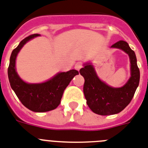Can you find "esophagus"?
Segmentation results:
<instances>
[{
	"mask_svg": "<svg viewBox=\"0 0 148 148\" xmlns=\"http://www.w3.org/2000/svg\"><path fill=\"white\" fill-rule=\"evenodd\" d=\"M83 68V63H81V62H77V63L75 64V66H74V68L77 71H79L80 68Z\"/></svg>",
	"mask_w": 148,
	"mask_h": 148,
	"instance_id": "esophagus-1",
	"label": "esophagus"
}]
</instances>
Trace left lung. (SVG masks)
<instances>
[{
  "mask_svg": "<svg viewBox=\"0 0 148 148\" xmlns=\"http://www.w3.org/2000/svg\"><path fill=\"white\" fill-rule=\"evenodd\" d=\"M111 47L122 49L130 58L131 77L122 87L113 88L106 84L98 78L94 68L90 64H86L80 70L85 80L84 93L86 104L94 113L101 116L113 115L122 111L132 101L140 80L136 55L128 43L120 40Z\"/></svg>",
  "mask_w": 148,
  "mask_h": 148,
  "instance_id": "left-lung-1",
  "label": "left lung"
}]
</instances>
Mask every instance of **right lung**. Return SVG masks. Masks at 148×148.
Here are the masks:
<instances>
[{"label":"right lung","instance_id":"1","mask_svg":"<svg viewBox=\"0 0 148 148\" xmlns=\"http://www.w3.org/2000/svg\"><path fill=\"white\" fill-rule=\"evenodd\" d=\"M39 36V34L29 36L13 50L8 73L10 86L23 105L31 111L44 112L53 110L59 106L65 88L79 73L76 70L62 72L42 84H26L21 80L15 69L16 55L26 42Z\"/></svg>","mask_w":148,"mask_h":148}]
</instances>
